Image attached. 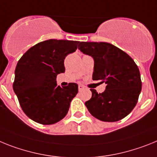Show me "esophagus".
Here are the masks:
<instances>
[{"instance_id": "34e87169", "label": "esophagus", "mask_w": 157, "mask_h": 157, "mask_svg": "<svg viewBox=\"0 0 157 157\" xmlns=\"http://www.w3.org/2000/svg\"><path fill=\"white\" fill-rule=\"evenodd\" d=\"M83 88H84V87H83L82 85H80V84H79V85H78V89H79V91H81V90H82Z\"/></svg>"}]
</instances>
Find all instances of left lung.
Listing matches in <instances>:
<instances>
[{
  "instance_id": "left-lung-1",
  "label": "left lung",
  "mask_w": 157,
  "mask_h": 157,
  "mask_svg": "<svg viewBox=\"0 0 157 157\" xmlns=\"http://www.w3.org/2000/svg\"><path fill=\"white\" fill-rule=\"evenodd\" d=\"M78 49L94 59L93 80L107 84L102 93L92 91L85 106L92 116L103 122H117L127 116L141 91L137 65L126 53L108 43L80 42Z\"/></svg>"
}]
</instances>
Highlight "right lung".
<instances>
[{
	"label": "right lung",
	"instance_id": "right-lung-1",
	"mask_svg": "<svg viewBox=\"0 0 157 157\" xmlns=\"http://www.w3.org/2000/svg\"><path fill=\"white\" fill-rule=\"evenodd\" d=\"M78 41L49 39L37 43L16 65L13 90L26 115L38 123L51 125L67 114L78 85L57 84V75L65 72L64 59L77 49Z\"/></svg>",
	"mask_w": 157,
	"mask_h": 157
}]
</instances>
